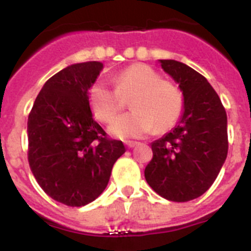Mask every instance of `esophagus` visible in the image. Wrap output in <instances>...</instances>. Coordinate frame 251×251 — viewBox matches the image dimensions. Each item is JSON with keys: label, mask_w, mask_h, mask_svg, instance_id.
<instances>
[{"label": "esophagus", "mask_w": 251, "mask_h": 251, "mask_svg": "<svg viewBox=\"0 0 251 251\" xmlns=\"http://www.w3.org/2000/svg\"><path fill=\"white\" fill-rule=\"evenodd\" d=\"M137 145H138V142H133V141H127V142H126V146H127L128 148L136 147Z\"/></svg>", "instance_id": "obj_1"}]
</instances>
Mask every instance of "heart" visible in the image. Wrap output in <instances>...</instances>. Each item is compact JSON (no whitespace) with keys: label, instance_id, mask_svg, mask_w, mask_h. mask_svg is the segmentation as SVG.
Here are the masks:
<instances>
[{"label":"heart","instance_id":"b5f03b06","mask_svg":"<svg viewBox=\"0 0 251 251\" xmlns=\"http://www.w3.org/2000/svg\"><path fill=\"white\" fill-rule=\"evenodd\" d=\"M115 90L104 81L90 88L89 104L98 121L109 123L122 109V98H129L133 112L118 117L109 127L118 138H139L156 127L158 132L174 127L182 114L181 90L146 64H134L114 79Z\"/></svg>","mask_w":251,"mask_h":251}]
</instances>
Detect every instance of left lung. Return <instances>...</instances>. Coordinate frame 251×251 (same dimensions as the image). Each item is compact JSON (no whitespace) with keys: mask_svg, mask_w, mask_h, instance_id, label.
I'll use <instances>...</instances> for the list:
<instances>
[{"mask_svg":"<svg viewBox=\"0 0 251 251\" xmlns=\"http://www.w3.org/2000/svg\"><path fill=\"white\" fill-rule=\"evenodd\" d=\"M183 95L182 114L171 132L152 142L145 170L148 185L175 202H186L211 187L227 156V117L205 76L176 60H158Z\"/></svg>","mask_w":251,"mask_h":251,"instance_id":"8db88e82","label":"left lung"}]
</instances>
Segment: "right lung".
I'll return each mask as SVG.
<instances>
[{
  "label": "right lung",
  "mask_w": 251,
  "mask_h": 251,
  "mask_svg": "<svg viewBox=\"0 0 251 251\" xmlns=\"http://www.w3.org/2000/svg\"><path fill=\"white\" fill-rule=\"evenodd\" d=\"M101 70L100 61L60 70L44 84L28 115L31 171L45 194L73 207L105 190L113 165L126 152L93 118L89 90Z\"/></svg>",
  "instance_id": "1"
}]
</instances>
